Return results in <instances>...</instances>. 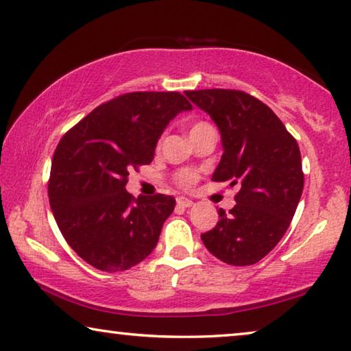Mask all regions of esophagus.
<instances>
[{
  "label": "esophagus",
  "instance_id": "1",
  "mask_svg": "<svg viewBox=\"0 0 351 351\" xmlns=\"http://www.w3.org/2000/svg\"><path fill=\"white\" fill-rule=\"evenodd\" d=\"M177 204H179L180 207H191L194 202L191 201V199H188V197H183V196H180V197H177Z\"/></svg>",
  "mask_w": 351,
  "mask_h": 351
}]
</instances>
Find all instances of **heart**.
Listing matches in <instances>:
<instances>
[{
    "label": "heart",
    "mask_w": 351,
    "mask_h": 351,
    "mask_svg": "<svg viewBox=\"0 0 351 351\" xmlns=\"http://www.w3.org/2000/svg\"><path fill=\"white\" fill-rule=\"evenodd\" d=\"M206 125H208V123H206V122H196V123H194V125L191 127L190 132L197 130V128L206 127ZM197 179H199L197 172L194 171V169H190V168L180 169V171L177 172V174L174 176L176 183H177V185H179V186H182V188H191V186L194 185V183L197 182Z\"/></svg>",
    "instance_id": "heart-1"
}]
</instances>
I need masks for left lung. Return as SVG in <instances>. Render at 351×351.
<instances>
[{
	"instance_id": "obj_1",
	"label": "left lung",
	"mask_w": 351,
	"mask_h": 351,
	"mask_svg": "<svg viewBox=\"0 0 351 351\" xmlns=\"http://www.w3.org/2000/svg\"><path fill=\"white\" fill-rule=\"evenodd\" d=\"M219 128L224 154L212 179L239 186L237 204L201 235L207 250L234 267L254 265L282 239L304 186L301 154L271 108L237 89L186 90Z\"/></svg>"
}]
</instances>
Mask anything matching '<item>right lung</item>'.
Returning <instances> with one entry per match:
<instances>
[{
  "instance_id": "right-lung-1",
  "label": "right lung",
  "mask_w": 351,
  "mask_h": 351,
  "mask_svg": "<svg viewBox=\"0 0 351 351\" xmlns=\"http://www.w3.org/2000/svg\"><path fill=\"white\" fill-rule=\"evenodd\" d=\"M193 110L180 93H128L90 111L53 154L48 197L69 246L97 269L123 271L158 243L176 199L133 197L130 171L154 160L171 119Z\"/></svg>"
}]
</instances>
